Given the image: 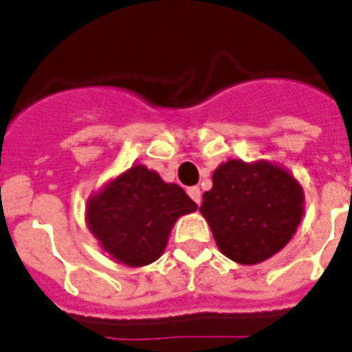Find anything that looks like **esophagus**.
I'll list each match as a JSON object with an SVG mask.
<instances>
[{
    "label": "esophagus",
    "instance_id": "obj_1",
    "mask_svg": "<svg viewBox=\"0 0 352 352\" xmlns=\"http://www.w3.org/2000/svg\"><path fill=\"white\" fill-rule=\"evenodd\" d=\"M188 195L191 197V201L195 202V204H201V199H202L201 188H197V186H193V188H188Z\"/></svg>",
    "mask_w": 352,
    "mask_h": 352
}]
</instances>
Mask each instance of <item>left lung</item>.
I'll list each match as a JSON object with an SVG mask.
<instances>
[{
	"instance_id": "8db88e82",
	"label": "left lung",
	"mask_w": 352,
	"mask_h": 352,
	"mask_svg": "<svg viewBox=\"0 0 352 352\" xmlns=\"http://www.w3.org/2000/svg\"><path fill=\"white\" fill-rule=\"evenodd\" d=\"M202 199L201 213L210 222L219 250L248 265L278 253L304 213L302 186L287 171L265 161L224 162Z\"/></svg>"
}]
</instances>
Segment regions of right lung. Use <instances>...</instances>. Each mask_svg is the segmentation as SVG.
Here are the masks:
<instances>
[{
  "instance_id": "right-lung-1",
  "label": "right lung",
  "mask_w": 352,
  "mask_h": 352,
  "mask_svg": "<svg viewBox=\"0 0 352 352\" xmlns=\"http://www.w3.org/2000/svg\"><path fill=\"white\" fill-rule=\"evenodd\" d=\"M197 204L177 184L146 166H131L87 206L88 228L102 250L122 264H151L166 248L171 226Z\"/></svg>"
}]
</instances>
